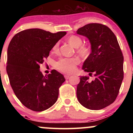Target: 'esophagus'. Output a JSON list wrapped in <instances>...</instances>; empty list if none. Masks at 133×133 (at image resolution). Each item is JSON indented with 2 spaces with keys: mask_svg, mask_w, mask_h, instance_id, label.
Returning a JSON list of instances; mask_svg holds the SVG:
<instances>
[{
  "mask_svg": "<svg viewBox=\"0 0 133 133\" xmlns=\"http://www.w3.org/2000/svg\"><path fill=\"white\" fill-rule=\"evenodd\" d=\"M70 76H71L69 75V74H65V75H64V77H65V79H68L69 78Z\"/></svg>",
  "mask_w": 133,
  "mask_h": 133,
  "instance_id": "esophagus-1",
  "label": "esophagus"
}]
</instances>
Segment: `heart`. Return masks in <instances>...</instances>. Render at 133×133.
<instances>
[{
    "mask_svg": "<svg viewBox=\"0 0 133 133\" xmlns=\"http://www.w3.org/2000/svg\"><path fill=\"white\" fill-rule=\"evenodd\" d=\"M68 42L73 47L77 48L82 44V40L80 37L77 36H71L68 38ZM59 47V43H56L53 47V51H57ZM77 52L81 56L84 58L89 57L91 52V49L88 45H82L79 48ZM79 63V59L74 58H62L55 62L54 66L56 69L61 72L69 74L74 72L76 69V66Z\"/></svg>",
    "mask_w": 133,
    "mask_h": 133,
    "instance_id": "1",
    "label": "heart"
}]
</instances>
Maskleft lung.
Returning a JSON list of instances; mask_svg holds the SVG:
<instances>
[{
    "mask_svg": "<svg viewBox=\"0 0 133 133\" xmlns=\"http://www.w3.org/2000/svg\"><path fill=\"white\" fill-rule=\"evenodd\" d=\"M77 34L89 40L91 52L82 69L94 74V81L81 76L77 86V97L81 105L91 110H99L116 99L124 77L123 53L117 38L106 25L97 23L85 25Z\"/></svg>",
    "mask_w": 133,
    "mask_h": 133,
    "instance_id": "1",
    "label": "left lung"
}]
</instances>
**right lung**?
I'll use <instances>...</instances> for the list:
<instances>
[{
  "instance_id": "right-lung-1",
  "label": "right lung",
  "mask_w": 133,
  "mask_h": 133,
  "mask_svg": "<svg viewBox=\"0 0 133 133\" xmlns=\"http://www.w3.org/2000/svg\"><path fill=\"white\" fill-rule=\"evenodd\" d=\"M65 34V32L51 33L30 29L16 34L10 41L6 70L15 94L28 109L42 111L57 101L64 77L56 70L43 76L39 65Z\"/></svg>"
}]
</instances>
